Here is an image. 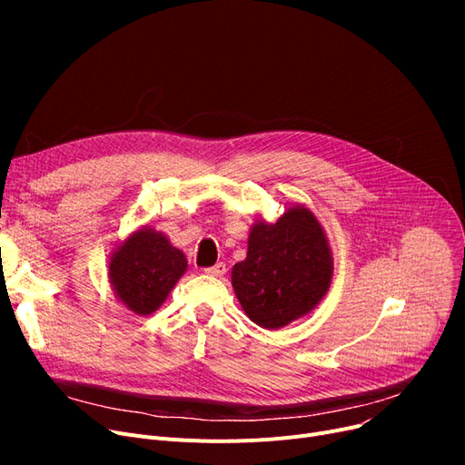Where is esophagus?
<instances>
[{
  "label": "esophagus",
  "mask_w": 465,
  "mask_h": 465,
  "mask_svg": "<svg viewBox=\"0 0 465 465\" xmlns=\"http://www.w3.org/2000/svg\"><path fill=\"white\" fill-rule=\"evenodd\" d=\"M224 273H226V263H223V262H218L216 265L207 267L205 270V275H209V277H223Z\"/></svg>",
  "instance_id": "obj_1"
}]
</instances>
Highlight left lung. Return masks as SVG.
<instances>
[{
  "instance_id": "left-lung-1",
  "label": "left lung",
  "mask_w": 465,
  "mask_h": 465,
  "mask_svg": "<svg viewBox=\"0 0 465 465\" xmlns=\"http://www.w3.org/2000/svg\"><path fill=\"white\" fill-rule=\"evenodd\" d=\"M247 258L232 270V286L249 319L279 330L316 309L333 279V254L319 218L290 205L277 223L256 220Z\"/></svg>"
}]
</instances>
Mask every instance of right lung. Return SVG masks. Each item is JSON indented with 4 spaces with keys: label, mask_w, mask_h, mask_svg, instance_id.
<instances>
[{
    "label": "right lung",
    "mask_w": 465,
    "mask_h": 465,
    "mask_svg": "<svg viewBox=\"0 0 465 465\" xmlns=\"http://www.w3.org/2000/svg\"><path fill=\"white\" fill-rule=\"evenodd\" d=\"M186 270L184 252L171 245L163 232L141 226L111 252L107 277L120 305L149 316L163 305Z\"/></svg>",
    "instance_id": "obj_1"
}]
</instances>
